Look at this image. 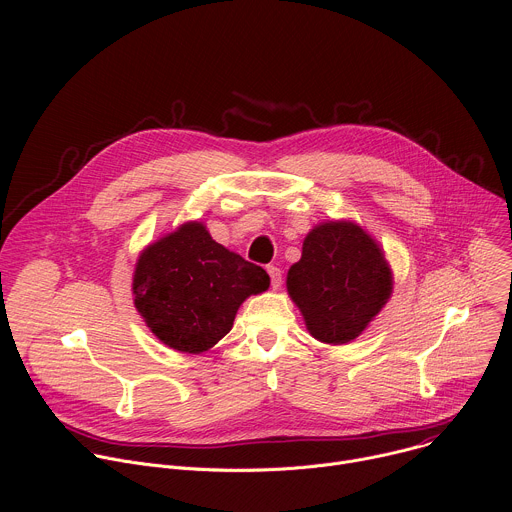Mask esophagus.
Here are the masks:
<instances>
[{
	"instance_id": "34e87169",
	"label": "esophagus",
	"mask_w": 512,
	"mask_h": 512,
	"mask_svg": "<svg viewBox=\"0 0 512 512\" xmlns=\"http://www.w3.org/2000/svg\"><path fill=\"white\" fill-rule=\"evenodd\" d=\"M267 273H269V277H271V287H273V289H279V287H281V269L275 267V265H269V267H267Z\"/></svg>"
}]
</instances>
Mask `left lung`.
Here are the masks:
<instances>
[{"label":"left lung","instance_id":"left-lung-1","mask_svg":"<svg viewBox=\"0 0 512 512\" xmlns=\"http://www.w3.org/2000/svg\"><path fill=\"white\" fill-rule=\"evenodd\" d=\"M287 294L308 332L324 344H348L379 316L393 294L383 247L358 223L324 221L304 239L287 271Z\"/></svg>","mask_w":512,"mask_h":512}]
</instances>
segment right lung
Instances as JSON below:
<instances>
[{
  "mask_svg": "<svg viewBox=\"0 0 512 512\" xmlns=\"http://www.w3.org/2000/svg\"><path fill=\"white\" fill-rule=\"evenodd\" d=\"M269 287L265 269L186 221L145 247L133 269V306L168 348L200 354L233 328L241 304Z\"/></svg>",
  "mask_w": 512,
  "mask_h": 512,
  "instance_id": "right-lung-1",
  "label": "right lung"
}]
</instances>
